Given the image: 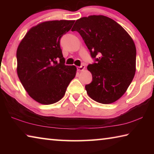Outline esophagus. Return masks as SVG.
Here are the masks:
<instances>
[{
  "label": "esophagus",
  "mask_w": 154,
  "mask_h": 154,
  "mask_svg": "<svg viewBox=\"0 0 154 154\" xmlns=\"http://www.w3.org/2000/svg\"><path fill=\"white\" fill-rule=\"evenodd\" d=\"M77 69L78 71H83V70L85 69V65L82 64V65H81L80 66H77Z\"/></svg>",
  "instance_id": "1"
}]
</instances>
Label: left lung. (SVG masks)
<instances>
[{
    "label": "left lung",
    "mask_w": 154,
    "mask_h": 154,
    "mask_svg": "<svg viewBox=\"0 0 154 154\" xmlns=\"http://www.w3.org/2000/svg\"><path fill=\"white\" fill-rule=\"evenodd\" d=\"M77 31L94 62L88 66L92 81L85 85L90 97L109 104L122 97L136 71V47L128 32L116 21L103 15H91L75 22Z\"/></svg>",
    "instance_id": "obj_1"
}]
</instances>
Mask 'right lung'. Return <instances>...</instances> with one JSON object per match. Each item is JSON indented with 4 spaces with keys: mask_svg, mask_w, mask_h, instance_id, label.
Instances as JSON below:
<instances>
[{
    "mask_svg": "<svg viewBox=\"0 0 154 154\" xmlns=\"http://www.w3.org/2000/svg\"><path fill=\"white\" fill-rule=\"evenodd\" d=\"M75 21L45 22L28 31L17 48L18 77L31 98L51 105L63 97L76 75L75 66L65 65L60 38Z\"/></svg>",
    "mask_w": 154,
    "mask_h": 154,
    "instance_id": "right-lung-1",
    "label": "right lung"
}]
</instances>
